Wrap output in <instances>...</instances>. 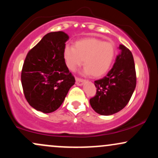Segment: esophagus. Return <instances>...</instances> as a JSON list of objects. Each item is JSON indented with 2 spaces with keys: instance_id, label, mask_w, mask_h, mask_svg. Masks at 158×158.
Returning <instances> with one entry per match:
<instances>
[{
  "instance_id": "1",
  "label": "esophagus",
  "mask_w": 158,
  "mask_h": 158,
  "mask_svg": "<svg viewBox=\"0 0 158 158\" xmlns=\"http://www.w3.org/2000/svg\"><path fill=\"white\" fill-rule=\"evenodd\" d=\"M84 82H85L84 79H80V78H76V83L78 85H82Z\"/></svg>"
}]
</instances>
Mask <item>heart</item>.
I'll return each instance as SVG.
<instances>
[{
    "mask_svg": "<svg viewBox=\"0 0 158 158\" xmlns=\"http://www.w3.org/2000/svg\"><path fill=\"white\" fill-rule=\"evenodd\" d=\"M65 64L75 71L83 64V73L94 77H102L110 70L115 57V46L98 37H86L76 41L73 47L66 46L63 51Z\"/></svg>",
    "mask_w": 158,
    "mask_h": 158,
    "instance_id": "obj_1",
    "label": "heart"
}]
</instances>
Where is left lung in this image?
Here are the masks:
<instances>
[{
  "instance_id": "1",
  "label": "left lung",
  "mask_w": 158,
  "mask_h": 158,
  "mask_svg": "<svg viewBox=\"0 0 158 158\" xmlns=\"http://www.w3.org/2000/svg\"><path fill=\"white\" fill-rule=\"evenodd\" d=\"M113 67L103 79L94 82L96 95L90 104L97 113L113 115L124 109L131 100L136 85L135 64L131 52L123 45Z\"/></svg>"
}]
</instances>
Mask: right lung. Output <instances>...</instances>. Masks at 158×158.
<instances>
[{
	"mask_svg": "<svg viewBox=\"0 0 158 158\" xmlns=\"http://www.w3.org/2000/svg\"><path fill=\"white\" fill-rule=\"evenodd\" d=\"M68 39L63 31L48 33L28 52L24 62V94L31 106L43 113L58 110L75 84L63 56Z\"/></svg>",
	"mask_w": 158,
	"mask_h": 158,
	"instance_id": "obj_1",
	"label": "right lung"
}]
</instances>
